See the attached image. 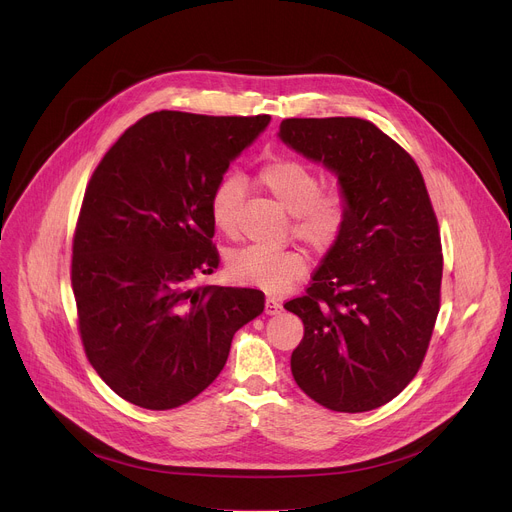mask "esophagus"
<instances>
[{
  "instance_id": "obj_1",
  "label": "esophagus",
  "mask_w": 512,
  "mask_h": 512,
  "mask_svg": "<svg viewBox=\"0 0 512 512\" xmlns=\"http://www.w3.org/2000/svg\"><path fill=\"white\" fill-rule=\"evenodd\" d=\"M279 312H281L279 300L267 298V300H265V314H267V316H275V314H279Z\"/></svg>"
}]
</instances>
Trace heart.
Here are the masks:
<instances>
[{
    "label": "heart",
    "mask_w": 512,
    "mask_h": 512,
    "mask_svg": "<svg viewBox=\"0 0 512 512\" xmlns=\"http://www.w3.org/2000/svg\"><path fill=\"white\" fill-rule=\"evenodd\" d=\"M259 186L269 192L281 208L294 214V235L316 251L330 249L340 237L348 200L342 190H320L316 170L294 158H275L257 174ZM243 198V180L225 178L210 196L212 225L227 237L237 233V212ZM306 271V255L300 249L267 251L245 247L229 257V273L235 281L261 287L265 291H283Z\"/></svg>",
    "instance_id": "heart-1"
}]
</instances>
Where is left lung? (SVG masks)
I'll return each instance as SVG.
<instances>
[{
    "label": "left lung",
    "mask_w": 512,
    "mask_h": 512,
    "mask_svg": "<svg viewBox=\"0 0 512 512\" xmlns=\"http://www.w3.org/2000/svg\"><path fill=\"white\" fill-rule=\"evenodd\" d=\"M277 135L330 170L348 200L306 296L285 304L304 322L291 375L326 409H377L417 375L440 312L444 257L423 176L358 117L283 119Z\"/></svg>",
    "instance_id": "obj_1"
}]
</instances>
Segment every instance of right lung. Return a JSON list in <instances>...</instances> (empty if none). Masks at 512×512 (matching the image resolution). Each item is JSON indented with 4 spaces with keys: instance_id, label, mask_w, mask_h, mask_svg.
I'll return each mask as SVG.
<instances>
[{
    "instance_id": "1",
    "label": "right lung",
    "mask_w": 512,
    "mask_h": 512,
    "mask_svg": "<svg viewBox=\"0 0 512 512\" xmlns=\"http://www.w3.org/2000/svg\"><path fill=\"white\" fill-rule=\"evenodd\" d=\"M269 121L156 111L93 172L72 241L79 330L99 377L137 407L200 395L265 308L259 289L192 279L218 267L210 196Z\"/></svg>"
}]
</instances>
